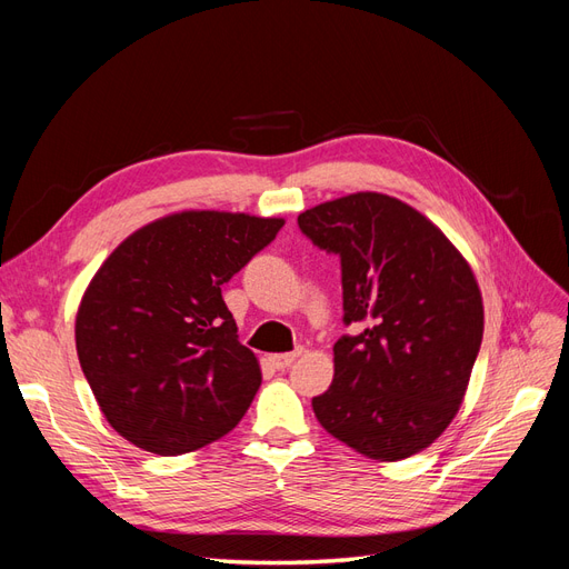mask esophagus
I'll use <instances>...</instances> for the list:
<instances>
[{"label": "esophagus", "mask_w": 569, "mask_h": 569, "mask_svg": "<svg viewBox=\"0 0 569 569\" xmlns=\"http://www.w3.org/2000/svg\"><path fill=\"white\" fill-rule=\"evenodd\" d=\"M297 358H299V351H289V353H274V356H270V363H272V368L284 370V368H289L291 363H295Z\"/></svg>", "instance_id": "1"}]
</instances>
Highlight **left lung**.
<instances>
[{
    "mask_svg": "<svg viewBox=\"0 0 569 569\" xmlns=\"http://www.w3.org/2000/svg\"><path fill=\"white\" fill-rule=\"evenodd\" d=\"M341 263L343 325L318 422L372 460L427 449L462 403L485 332L475 274L446 234L408 203L358 192L299 216Z\"/></svg>",
    "mask_w": 569,
    "mask_h": 569,
    "instance_id": "1",
    "label": "left lung"
}]
</instances>
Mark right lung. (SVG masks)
<instances>
[{
    "label": "right lung",
    "instance_id": "obj_1",
    "mask_svg": "<svg viewBox=\"0 0 569 569\" xmlns=\"http://www.w3.org/2000/svg\"><path fill=\"white\" fill-rule=\"evenodd\" d=\"M282 218L182 211L132 232L80 301L84 380L120 437L180 456L228 435L261 387L220 287L266 249Z\"/></svg>",
    "mask_w": 569,
    "mask_h": 569
}]
</instances>
